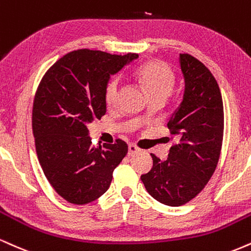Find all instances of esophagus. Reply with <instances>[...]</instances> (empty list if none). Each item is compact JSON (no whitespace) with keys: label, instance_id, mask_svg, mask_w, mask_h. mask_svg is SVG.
Segmentation results:
<instances>
[{"label":"esophagus","instance_id":"34e87169","mask_svg":"<svg viewBox=\"0 0 251 251\" xmlns=\"http://www.w3.org/2000/svg\"><path fill=\"white\" fill-rule=\"evenodd\" d=\"M138 152H140V149H139L138 146H135L134 144H129L128 145V155H134L137 154Z\"/></svg>","mask_w":251,"mask_h":251}]
</instances>
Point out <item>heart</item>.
Masks as SVG:
<instances>
[{"instance_id":"1","label":"heart","mask_w":251,"mask_h":251,"mask_svg":"<svg viewBox=\"0 0 251 251\" xmlns=\"http://www.w3.org/2000/svg\"><path fill=\"white\" fill-rule=\"evenodd\" d=\"M135 76L143 84L151 98L156 96L167 97L173 89L175 75L171 66L162 60H151L140 65L135 71ZM120 91L119 78L113 77L105 86L104 98L108 107L116 105Z\"/></svg>"}]
</instances>
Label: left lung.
<instances>
[{
    "label": "left lung",
    "mask_w": 251,
    "mask_h": 251,
    "mask_svg": "<svg viewBox=\"0 0 251 251\" xmlns=\"http://www.w3.org/2000/svg\"><path fill=\"white\" fill-rule=\"evenodd\" d=\"M185 92L167 126L177 143L167 160L152 155L153 167L141 175L151 196L179 207L194 199L210 180L223 140V101L219 84L199 59L180 53Z\"/></svg>",
    "instance_id": "left-lung-1"
}]
</instances>
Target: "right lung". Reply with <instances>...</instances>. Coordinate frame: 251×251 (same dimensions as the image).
I'll use <instances>...</instances> for the list:
<instances>
[{
    "mask_svg": "<svg viewBox=\"0 0 251 251\" xmlns=\"http://www.w3.org/2000/svg\"><path fill=\"white\" fill-rule=\"evenodd\" d=\"M80 49L45 72L32 106V133L44 175L64 200L86 204L107 191L127 144L92 145L87 125L106 113L105 86L112 75L138 58Z\"/></svg>",
    "mask_w": 251,
    "mask_h": 251,
    "instance_id": "1",
    "label": "right lung"
}]
</instances>
